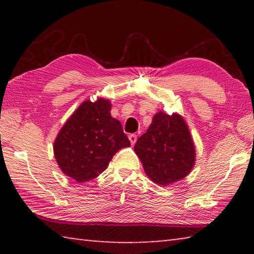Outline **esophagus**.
Masks as SVG:
<instances>
[{
  "instance_id": "34e87169",
  "label": "esophagus",
  "mask_w": 254,
  "mask_h": 254,
  "mask_svg": "<svg viewBox=\"0 0 254 254\" xmlns=\"http://www.w3.org/2000/svg\"><path fill=\"white\" fill-rule=\"evenodd\" d=\"M136 139H137V135L136 134H130V135H128V140H130L131 144H134L136 142Z\"/></svg>"
}]
</instances>
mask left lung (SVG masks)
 I'll list each match as a JSON object with an SVG mask.
<instances>
[{
	"label": "left lung",
	"instance_id": "left-lung-1",
	"mask_svg": "<svg viewBox=\"0 0 254 254\" xmlns=\"http://www.w3.org/2000/svg\"><path fill=\"white\" fill-rule=\"evenodd\" d=\"M134 151L148 177L161 186L186 177L195 162L194 142L178 114L154 115L148 131L137 139Z\"/></svg>",
	"mask_w": 254,
	"mask_h": 254
}]
</instances>
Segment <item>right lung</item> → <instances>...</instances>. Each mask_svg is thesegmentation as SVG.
<instances>
[{"label": "right lung", "mask_w": 254, "mask_h": 254, "mask_svg": "<svg viewBox=\"0 0 254 254\" xmlns=\"http://www.w3.org/2000/svg\"><path fill=\"white\" fill-rule=\"evenodd\" d=\"M110 111V101H86L56 137L54 152L58 166L76 182L96 178L120 149L130 145L122 124L111 117Z\"/></svg>", "instance_id": "obj_1"}]
</instances>
